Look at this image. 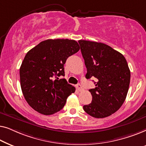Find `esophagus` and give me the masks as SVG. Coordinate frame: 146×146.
<instances>
[{
	"instance_id": "esophagus-1",
	"label": "esophagus",
	"mask_w": 146,
	"mask_h": 146,
	"mask_svg": "<svg viewBox=\"0 0 146 146\" xmlns=\"http://www.w3.org/2000/svg\"><path fill=\"white\" fill-rule=\"evenodd\" d=\"M76 89H77V90L79 92H81L83 88H82V87L80 84H78L76 85Z\"/></svg>"
}]
</instances>
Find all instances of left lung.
I'll return each instance as SVG.
<instances>
[{
	"instance_id": "1",
	"label": "left lung",
	"mask_w": 146,
	"mask_h": 146,
	"mask_svg": "<svg viewBox=\"0 0 146 146\" xmlns=\"http://www.w3.org/2000/svg\"><path fill=\"white\" fill-rule=\"evenodd\" d=\"M87 68L86 78H95V88L89 90L92 100L84 110L96 118L110 116L124 102L130 82V70L125 57L106 44L79 40Z\"/></svg>"
}]
</instances>
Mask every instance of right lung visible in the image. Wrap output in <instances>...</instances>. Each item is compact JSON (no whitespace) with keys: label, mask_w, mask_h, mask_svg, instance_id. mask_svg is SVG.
Listing matches in <instances>:
<instances>
[{"label":"right lung","mask_w":146,"mask_h":146,"mask_svg":"<svg viewBox=\"0 0 146 146\" xmlns=\"http://www.w3.org/2000/svg\"><path fill=\"white\" fill-rule=\"evenodd\" d=\"M79 50L74 40L48 39L28 52L20 68V80L24 97L35 110L52 115L63 108L76 89L58 77L64 76L66 61Z\"/></svg>","instance_id":"obj_1"}]
</instances>
